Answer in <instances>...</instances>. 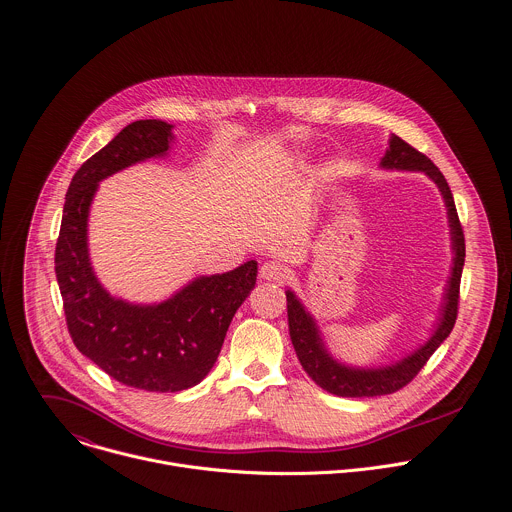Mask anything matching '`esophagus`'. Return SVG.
Masks as SVG:
<instances>
[{"instance_id": "1", "label": "esophagus", "mask_w": 512, "mask_h": 512, "mask_svg": "<svg viewBox=\"0 0 512 512\" xmlns=\"http://www.w3.org/2000/svg\"><path fill=\"white\" fill-rule=\"evenodd\" d=\"M259 273L265 281H275V283H283L289 277V269L281 261H265Z\"/></svg>"}]
</instances>
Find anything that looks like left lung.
<instances>
[{
  "mask_svg": "<svg viewBox=\"0 0 512 512\" xmlns=\"http://www.w3.org/2000/svg\"><path fill=\"white\" fill-rule=\"evenodd\" d=\"M382 168H396V170H418L430 177L436 187L440 189L446 209H448V223H450V237H452V249H454V263L452 273L448 279V287L444 293V303L440 309V319L436 323V331L424 346H420L416 352L406 356L404 360L386 366V368H350L346 364L335 362L325 346L319 333V327L315 319L305 311L303 303L295 297L291 289L285 291L287 295V321H289V335L291 344L295 348V354L307 372V376L327 390L329 394L342 396V398H374V396H386L394 394L406 384H410L418 372L426 366L430 356L440 348V344L450 335L456 315H458V293H460V277L464 267V233L462 225L458 221L456 205L452 191L444 179V175L438 170V166L420 150L410 146L400 136H390V146L380 162Z\"/></svg>",
  "mask_w": 512,
  "mask_h": 512,
  "instance_id": "left-lung-1",
  "label": "left lung"
}]
</instances>
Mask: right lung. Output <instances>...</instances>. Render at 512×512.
<instances>
[{"mask_svg":"<svg viewBox=\"0 0 512 512\" xmlns=\"http://www.w3.org/2000/svg\"><path fill=\"white\" fill-rule=\"evenodd\" d=\"M173 124L136 120L90 156L68 187L56 277L74 346L116 382L146 392L197 386L215 366L235 311L257 279V261L191 281L154 305L112 297L88 257V213L98 183L152 156H164Z\"/></svg>","mask_w":512,"mask_h":512,"instance_id":"add662e5","label":"right lung"}]
</instances>
